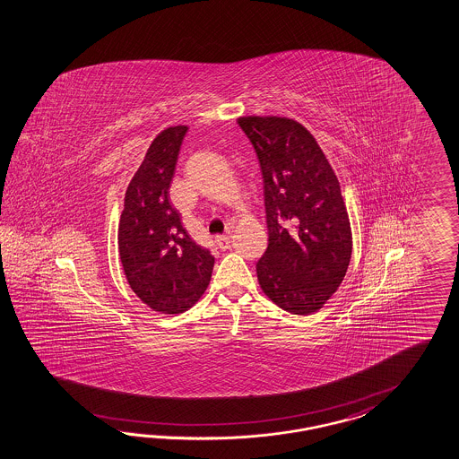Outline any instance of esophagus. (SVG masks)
Returning <instances> with one entry per match:
<instances>
[{
    "instance_id": "1",
    "label": "esophagus",
    "mask_w": 459,
    "mask_h": 459,
    "mask_svg": "<svg viewBox=\"0 0 459 459\" xmlns=\"http://www.w3.org/2000/svg\"><path fill=\"white\" fill-rule=\"evenodd\" d=\"M215 246L221 250H227L230 247V237L229 236H217L215 237Z\"/></svg>"
}]
</instances>
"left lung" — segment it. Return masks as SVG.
<instances>
[{
	"label": "left lung",
	"instance_id": "obj_1",
	"mask_svg": "<svg viewBox=\"0 0 459 459\" xmlns=\"http://www.w3.org/2000/svg\"><path fill=\"white\" fill-rule=\"evenodd\" d=\"M264 178L269 246L257 279L281 309H321L347 273L352 236L339 180L316 138L284 117H240Z\"/></svg>",
	"mask_w": 459,
	"mask_h": 459
}]
</instances>
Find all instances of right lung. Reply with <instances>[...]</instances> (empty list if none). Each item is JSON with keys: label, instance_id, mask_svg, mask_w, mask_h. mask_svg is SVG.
<instances>
[{"label": "right lung", "instance_id": "1", "mask_svg": "<svg viewBox=\"0 0 459 459\" xmlns=\"http://www.w3.org/2000/svg\"><path fill=\"white\" fill-rule=\"evenodd\" d=\"M186 125L163 130L130 180L118 252L126 281L149 307L163 314L190 309L211 282L213 255L188 236L169 200Z\"/></svg>", "mask_w": 459, "mask_h": 459}]
</instances>
